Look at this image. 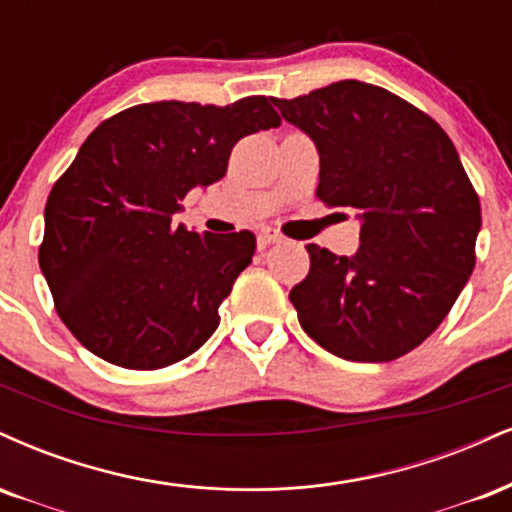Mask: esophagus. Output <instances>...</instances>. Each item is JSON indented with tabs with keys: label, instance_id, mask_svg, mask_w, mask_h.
<instances>
[{
	"label": "esophagus",
	"instance_id": "obj_1",
	"mask_svg": "<svg viewBox=\"0 0 512 512\" xmlns=\"http://www.w3.org/2000/svg\"><path fill=\"white\" fill-rule=\"evenodd\" d=\"M258 242H261V244H278V242H282V234L275 230V227H261V232H258Z\"/></svg>",
	"mask_w": 512,
	"mask_h": 512
}]
</instances>
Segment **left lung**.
I'll list each match as a JSON object with an SVG mask.
<instances>
[{"instance_id":"left-lung-1","label":"left lung","mask_w":512,"mask_h":512,"mask_svg":"<svg viewBox=\"0 0 512 512\" xmlns=\"http://www.w3.org/2000/svg\"><path fill=\"white\" fill-rule=\"evenodd\" d=\"M273 105L314 141L316 196L362 225L352 256L306 246L309 275L290 292L304 333L347 362L402 357L441 326L474 270L482 208L458 150L429 114L371 83Z\"/></svg>"}]
</instances>
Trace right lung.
I'll use <instances>...</instances> for the list:
<instances>
[{"label": "right lung", "instance_id": "add662e5", "mask_svg": "<svg viewBox=\"0 0 512 512\" xmlns=\"http://www.w3.org/2000/svg\"><path fill=\"white\" fill-rule=\"evenodd\" d=\"M278 124L263 95L227 107L162 100L86 138L47 198L38 254L57 314L86 350L148 371L215 333L256 237L189 232L174 215L191 189L225 177L239 138Z\"/></svg>", "mask_w": 512, "mask_h": 512}]
</instances>
